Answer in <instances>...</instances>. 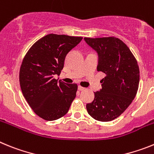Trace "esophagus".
<instances>
[{"label": "esophagus", "mask_w": 154, "mask_h": 154, "mask_svg": "<svg viewBox=\"0 0 154 154\" xmlns=\"http://www.w3.org/2000/svg\"><path fill=\"white\" fill-rule=\"evenodd\" d=\"M78 89L79 91H83V90H85V88H84V87H82V86H78Z\"/></svg>", "instance_id": "esophagus-1"}]
</instances>
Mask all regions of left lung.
<instances>
[{
    "instance_id": "left-lung-1",
    "label": "left lung",
    "mask_w": 154,
    "mask_h": 154,
    "mask_svg": "<svg viewBox=\"0 0 154 154\" xmlns=\"http://www.w3.org/2000/svg\"><path fill=\"white\" fill-rule=\"evenodd\" d=\"M98 55L97 70L106 74L102 89L86 105L93 119L109 122L117 118L131 104L138 90L140 70L135 57L120 39L114 37L84 38Z\"/></svg>"
}]
</instances>
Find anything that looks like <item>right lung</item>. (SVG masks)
I'll return each mask as SVG.
<instances>
[{
    "instance_id": "add662e5",
    "label": "right lung",
    "mask_w": 154,
    "mask_h": 154,
    "mask_svg": "<svg viewBox=\"0 0 154 154\" xmlns=\"http://www.w3.org/2000/svg\"><path fill=\"white\" fill-rule=\"evenodd\" d=\"M82 40V37L50 34L35 42L24 56L19 74L21 89L42 119L62 117L75 98L77 85L58 81L54 76L60 75L67 54Z\"/></svg>"
}]
</instances>
